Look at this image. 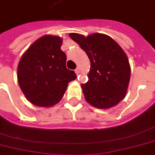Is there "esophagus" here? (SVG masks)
Masks as SVG:
<instances>
[{
    "label": "esophagus",
    "mask_w": 155,
    "mask_h": 155,
    "mask_svg": "<svg viewBox=\"0 0 155 155\" xmlns=\"http://www.w3.org/2000/svg\"><path fill=\"white\" fill-rule=\"evenodd\" d=\"M75 74H76V75H80V69H79V68H77V69H75Z\"/></svg>",
    "instance_id": "obj_1"
}]
</instances>
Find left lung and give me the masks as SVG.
Returning <instances> with one entry per match:
<instances>
[{"mask_svg":"<svg viewBox=\"0 0 155 155\" xmlns=\"http://www.w3.org/2000/svg\"><path fill=\"white\" fill-rule=\"evenodd\" d=\"M69 36L87 54L91 67L88 81L81 84L86 101L95 108L107 109L126 96L130 80V65L126 54L108 35L95 33Z\"/></svg>","mask_w":155,"mask_h":155,"instance_id":"1","label":"left lung"}]
</instances>
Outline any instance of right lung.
I'll return each instance as SVG.
<instances>
[{
	"label": "right lung",
	"instance_id": "obj_1",
	"mask_svg": "<svg viewBox=\"0 0 155 155\" xmlns=\"http://www.w3.org/2000/svg\"><path fill=\"white\" fill-rule=\"evenodd\" d=\"M63 38L44 35L30 45L21 57L18 81L25 98L38 107H51L63 98L68 83L76 79L66 67Z\"/></svg>",
	"mask_w": 155,
	"mask_h": 155
}]
</instances>
